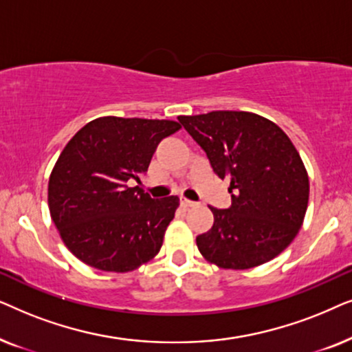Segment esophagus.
Wrapping results in <instances>:
<instances>
[{
  "label": "esophagus",
  "instance_id": "34e87169",
  "mask_svg": "<svg viewBox=\"0 0 352 352\" xmlns=\"http://www.w3.org/2000/svg\"><path fill=\"white\" fill-rule=\"evenodd\" d=\"M179 204H181L182 208H190V206H195V201L187 200V199H181Z\"/></svg>",
  "mask_w": 352,
  "mask_h": 352
}]
</instances>
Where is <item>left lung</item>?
<instances>
[{
    "label": "left lung",
    "mask_w": 352,
    "mask_h": 352,
    "mask_svg": "<svg viewBox=\"0 0 352 352\" xmlns=\"http://www.w3.org/2000/svg\"><path fill=\"white\" fill-rule=\"evenodd\" d=\"M206 152L232 205L210 206L214 223L197 237L206 261L221 269L256 267L293 242L305 221L309 177L290 138L271 120L242 110L177 117Z\"/></svg>",
    "instance_id": "1"
}]
</instances>
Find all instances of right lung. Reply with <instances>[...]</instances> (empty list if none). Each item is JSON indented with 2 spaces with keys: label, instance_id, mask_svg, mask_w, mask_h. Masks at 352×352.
Instances as JSON below:
<instances>
[{
  "label": "right lung",
  "instance_id": "right-lung-1",
  "mask_svg": "<svg viewBox=\"0 0 352 352\" xmlns=\"http://www.w3.org/2000/svg\"><path fill=\"white\" fill-rule=\"evenodd\" d=\"M179 129L173 120L100 117L70 139L51 171L47 205L80 261L129 272L157 256L179 199L153 200L128 181H139L158 142Z\"/></svg>",
  "mask_w": 352,
  "mask_h": 352
}]
</instances>
